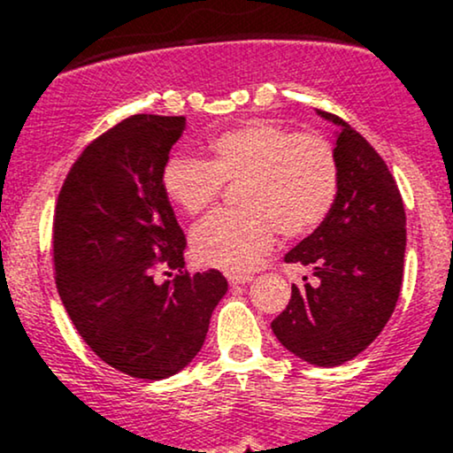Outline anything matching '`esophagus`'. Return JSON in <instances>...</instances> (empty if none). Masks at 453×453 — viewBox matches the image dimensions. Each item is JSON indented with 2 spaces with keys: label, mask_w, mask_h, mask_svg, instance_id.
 Masks as SVG:
<instances>
[{
  "label": "esophagus",
  "mask_w": 453,
  "mask_h": 453,
  "mask_svg": "<svg viewBox=\"0 0 453 453\" xmlns=\"http://www.w3.org/2000/svg\"><path fill=\"white\" fill-rule=\"evenodd\" d=\"M227 280H230V285H244L251 283L253 277L251 274H227Z\"/></svg>",
  "instance_id": "1"
}]
</instances>
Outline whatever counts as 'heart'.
<instances>
[{"instance_id": "1", "label": "heart", "mask_w": 453, "mask_h": 453, "mask_svg": "<svg viewBox=\"0 0 453 453\" xmlns=\"http://www.w3.org/2000/svg\"><path fill=\"white\" fill-rule=\"evenodd\" d=\"M244 211H217L196 223L191 251L204 266L249 273L273 247L274 226L300 236L326 219L339 187L330 142L268 121H247L217 134L209 161L176 155L165 164V196L187 215L212 204L223 183H238Z\"/></svg>"}]
</instances>
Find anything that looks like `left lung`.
<instances>
[{
	"label": "left lung",
	"instance_id": "left-lung-1",
	"mask_svg": "<svg viewBox=\"0 0 453 453\" xmlns=\"http://www.w3.org/2000/svg\"><path fill=\"white\" fill-rule=\"evenodd\" d=\"M339 187L332 209L285 262L313 270L319 283L292 285L288 309L273 321L280 345L315 366H339L377 339L403 285L407 217L386 161L336 114ZM306 280V277H304Z\"/></svg>",
	"mask_w": 453,
	"mask_h": 453
}]
</instances>
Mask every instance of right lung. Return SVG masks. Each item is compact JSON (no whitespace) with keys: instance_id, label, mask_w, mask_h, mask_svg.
Wrapping results in <instances>:
<instances>
[{"instance_id":"obj_1","label":"right lung","mask_w":453,"mask_h":453,"mask_svg":"<svg viewBox=\"0 0 453 453\" xmlns=\"http://www.w3.org/2000/svg\"><path fill=\"white\" fill-rule=\"evenodd\" d=\"M185 127V117L134 114L108 129L72 165L55 209L57 292L72 324L97 357L150 381L194 360L227 292L219 270H183L187 241L161 174ZM157 263L180 274L157 284Z\"/></svg>"}]
</instances>
